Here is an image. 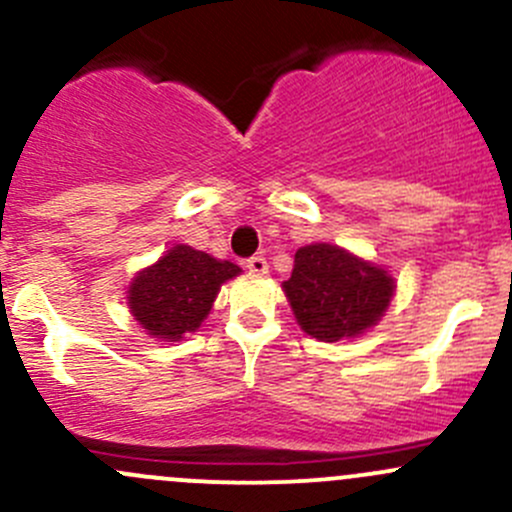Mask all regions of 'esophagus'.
Instances as JSON below:
<instances>
[{"mask_svg": "<svg viewBox=\"0 0 512 512\" xmlns=\"http://www.w3.org/2000/svg\"><path fill=\"white\" fill-rule=\"evenodd\" d=\"M245 267L252 272V275H267V270H270V265H267V260L262 255L250 257V260L245 262Z\"/></svg>", "mask_w": 512, "mask_h": 512, "instance_id": "1", "label": "esophagus"}]
</instances>
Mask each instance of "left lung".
I'll return each mask as SVG.
<instances>
[{
	"label": "left lung",
	"mask_w": 512,
	"mask_h": 512,
	"mask_svg": "<svg viewBox=\"0 0 512 512\" xmlns=\"http://www.w3.org/2000/svg\"><path fill=\"white\" fill-rule=\"evenodd\" d=\"M294 319L319 342L356 339L381 322L396 282L381 265L329 242L299 247L282 282Z\"/></svg>",
	"instance_id": "left-lung-1"
}]
</instances>
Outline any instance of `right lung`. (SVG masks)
Here are the masks:
<instances>
[{
    "mask_svg": "<svg viewBox=\"0 0 512 512\" xmlns=\"http://www.w3.org/2000/svg\"><path fill=\"white\" fill-rule=\"evenodd\" d=\"M240 267L215 260L190 245H175L153 265L143 267L128 285L126 299L133 319L148 337L180 342L198 332L213 309L215 297Z\"/></svg>",
    "mask_w": 512,
    "mask_h": 512,
    "instance_id": "right-lung-1",
    "label": "right lung"
}]
</instances>
